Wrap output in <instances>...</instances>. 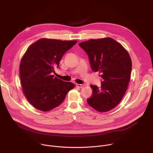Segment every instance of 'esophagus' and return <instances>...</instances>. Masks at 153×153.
<instances>
[{"label": "esophagus", "instance_id": "34e87169", "mask_svg": "<svg viewBox=\"0 0 153 153\" xmlns=\"http://www.w3.org/2000/svg\"><path fill=\"white\" fill-rule=\"evenodd\" d=\"M85 84H78V83H76V86H77V87H79V88H83V87L85 86Z\"/></svg>", "mask_w": 153, "mask_h": 153}]
</instances>
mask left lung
Returning <instances> with one entry per match:
<instances>
[{"instance_id": "8db88e82", "label": "left lung", "mask_w": 153, "mask_h": 153, "mask_svg": "<svg viewBox=\"0 0 153 153\" xmlns=\"http://www.w3.org/2000/svg\"><path fill=\"white\" fill-rule=\"evenodd\" d=\"M79 45L88 54L91 70L100 73L103 79L100 87L90 85L93 94L87 102L99 112L110 111L120 103L127 90L132 69L129 54L111 37L91 39Z\"/></svg>"}]
</instances>
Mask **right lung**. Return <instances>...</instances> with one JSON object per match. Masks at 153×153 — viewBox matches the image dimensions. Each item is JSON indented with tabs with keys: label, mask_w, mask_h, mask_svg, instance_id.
Here are the masks:
<instances>
[{
	"label": "right lung",
	"mask_w": 153,
	"mask_h": 153,
	"mask_svg": "<svg viewBox=\"0 0 153 153\" xmlns=\"http://www.w3.org/2000/svg\"><path fill=\"white\" fill-rule=\"evenodd\" d=\"M76 43L77 40L40 39L28 47L22 58L20 77L22 90L28 102L37 110H53L74 88V83L51 74L63 54Z\"/></svg>",
	"instance_id": "right-lung-1"
}]
</instances>
